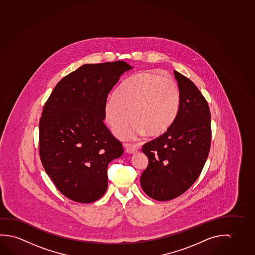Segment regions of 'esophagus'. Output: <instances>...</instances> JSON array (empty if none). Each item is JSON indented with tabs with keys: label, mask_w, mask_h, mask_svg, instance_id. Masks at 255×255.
I'll list each match as a JSON object with an SVG mask.
<instances>
[{
	"label": "esophagus",
	"mask_w": 255,
	"mask_h": 255,
	"mask_svg": "<svg viewBox=\"0 0 255 255\" xmlns=\"http://www.w3.org/2000/svg\"><path fill=\"white\" fill-rule=\"evenodd\" d=\"M126 151L128 154H133L137 152V148L136 146L130 145V144H125Z\"/></svg>",
	"instance_id": "1"
}]
</instances>
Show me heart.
<instances>
[{"mask_svg":"<svg viewBox=\"0 0 255 255\" xmlns=\"http://www.w3.org/2000/svg\"><path fill=\"white\" fill-rule=\"evenodd\" d=\"M179 91L171 78L139 73L122 83L105 105V116L113 133L123 138L133 121L128 137L165 133L174 122L179 107ZM130 118H129V116Z\"/></svg>","mask_w":255,"mask_h":255,"instance_id":"heart-1","label":"heart"}]
</instances>
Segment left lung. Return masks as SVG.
I'll return each instance as SVG.
<instances>
[{"label": "left lung", "instance_id": "obj_1", "mask_svg": "<svg viewBox=\"0 0 255 255\" xmlns=\"http://www.w3.org/2000/svg\"><path fill=\"white\" fill-rule=\"evenodd\" d=\"M174 73L180 92L176 116L166 133L142 147L149 164L140 178L141 186L158 201L184 193L199 176L210 150L208 104L190 79Z\"/></svg>", "mask_w": 255, "mask_h": 255}]
</instances>
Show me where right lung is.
I'll return each instance as SVG.
<instances>
[{
    "mask_svg": "<svg viewBox=\"0 0 255 255\" xmlns=\"http://www.w3.org/2000/svg\"><path fill=\"white\" fill-rule=\"evenodd\" d=\"M133 67L124 61L86 64L63 78L39 123L40 156L57 190L75 202L92 203L108 186V164L123 154L104 123L110 91Z\"/></svg>",
    "mask_w": 255,
    "mask_h": 255,
    "instance_id": "1",
    "label": "right lung"
}]
</instances>
